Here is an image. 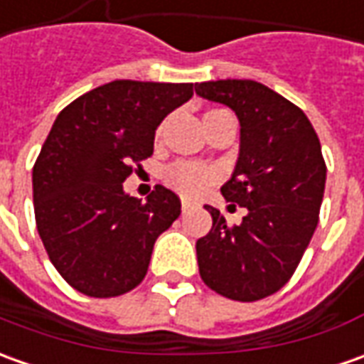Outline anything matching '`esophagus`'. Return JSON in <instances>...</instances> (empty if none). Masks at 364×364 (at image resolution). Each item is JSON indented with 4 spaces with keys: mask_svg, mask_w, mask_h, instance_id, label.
Segmentation results:
<instances>
[{
    "mask_svg": "<svg viewBox=\"0 0 364 364\" xmlns=\"http://www.w3.org/2000/svg\"><path fill=\"white\" fill-rule=\"evenodd\" d=\"M191 207H193V203H191V201H187V199H183V201H181V211H183V213H187V211H189Z\"/></svg>",
    "mask_w": 364,
    "mask_h": 364,
    "instance_id": "obj_1",
    "label": "esophagus"
}]
</instances>
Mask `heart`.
Returning <instances> with one entry per match:
<instances>
[{
	"mask_svg": "<svg viewBox=\"0 0 364 364\" xmlns=\"http://www.w3.org/2000/svg\"><path fill=\"white\" fill-rule=\"evenodd\" d=\"M163 179L167 187L177 191L183 197H199L207 191L217 179V173L207 165L195 161H177L165 169Z\"/></svg>",
	"mask_w": 364,
	"mask_h": 364,
	"instance_id": "b5f03b06",
	"label": "heart"
}]
</instances>
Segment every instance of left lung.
Listing matches in <instances>:
<instances>
[{
	"mask_svg": "<svg viewBox=\"0 0 364 364\" xmlns=\"http://www.w3.org/2000/svg\"><path fill=\"white\" fill-rule=\"evenodd\" d=\"M195 93L239 119V157L221 193L247 209L241 225L227 227L205 205L213 227L197 241L199 275L227 299L259 301L291 279L317 229L327 179L321 143L305 113L263 83L203 81Z\"/></svg>",
	"mask_w": 364,
	"mask_h": 364,
	"instance_id": "8db88e82",
	"label": "left lung"
}]
</instances>
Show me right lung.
Segmentation results:
<instances>
[{"instance_id": "add662e5", "label": "right lung", "mask_w": 364, "mask_h": 364, "mask_svg": "<svg viewBox=\"0 0 364 364\" xmlns=\"http://www.w3.org/2000/svg\"><path fill=\"white\" fill-rule=\"evenodd\" d=\"M193 97V83L117 79L69 103L33 167V209L49 261L73 289L107 299L139 285L153 245L181 215L157 185L145 201L123 181L153 155L155 131Z\"/></svg>"}]
</instances>
